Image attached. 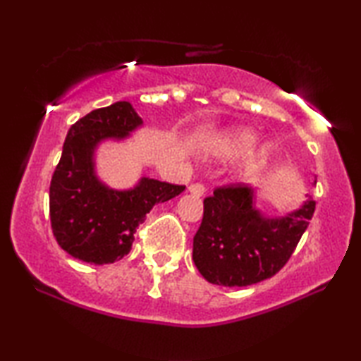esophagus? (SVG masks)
I'll return each instance as SVG.
<instances>
[{
    "instance_id": "esophagus-1",
    "label": "esophagus",
    "mask_w": 361,
    "mask_h": 361,
    "mask_svg": "<svg viewBox=\"0 0 361 361\" xmlns=\"http://www.w3.org/2000/svg\"><path fill=\"white\" fill-rule=\"evenodd\" d=\"M205 186L200 185V183H194V185L189 186V192H192L195 195H204L205 194Z\"/></svg>"
}]
</instances>
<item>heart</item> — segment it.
Segmentation results:
<instances>
[{
    "label": "heart",
    "instance_id": "1",
    "mask_svg": "<svg viewBox=\"0 0 361 361\" xmlns=\"http://www.w3.org/2000/svg\"><path fill=\"white\" fill-rule=\"evenodd\" d=\"M256 142L258 135L250 129H232L210 146V154L218 159H232L245 154L242 161V170L253 173L266 166L272 152L269 145H261L253 149Z\"/></svg>",
    "mask_w": 361,
    "mask_h": 361
}]
</instances>
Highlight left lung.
Masks as SVG:
<instances>
[{"instance_id": "obj_1", "label": "left lung", "mask_w": 361, "mask_h": 361, "mask_svg": "<svg viewBox=\"0 0 361 361\" xmlns=\"http://www.w3.org/2000/svg\"><path fill=\"white\" fill-rule=\"evenodd\" d=\"M315 212L314 200L283 218H264L243 183L219 186L204 199V218L192 243V259L205 280L247 286L271 279L295 252Z\"/></svg>"}]
</instances>
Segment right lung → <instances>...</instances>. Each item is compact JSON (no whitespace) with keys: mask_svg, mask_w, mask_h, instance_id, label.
<instances>
[{"mask_svg":"<svg viewBox=\"0 0 361 361\" xmlns=\"http://www.w3.org/2000/svg\"><path fill=\"white\" fill-rule=\"evenodd\" d=\"M142 124L129 102H116L70 127L49 188V213L54 237L73 258L99 266L124 258L152 207L185 191L152 178H142L129 191H114L97 178V146L106 138H126Z\"/></svg>","mask_w":361,"mask_h":361,"instance_id":"right-lung-1","label":"right lung"}]
</instances>
